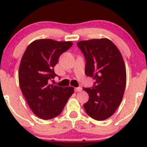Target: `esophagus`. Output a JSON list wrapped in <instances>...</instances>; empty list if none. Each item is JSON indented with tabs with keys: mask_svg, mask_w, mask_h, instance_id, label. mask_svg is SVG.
<instances>
[{
	"mask_svg": "<svg viewBox=\"0 0 147 147\" xmlns=\"http://www.w3.org/2000/svg\"><path fill=\"white\" fill-rule=\"evenodd\" d=\"M82 90V89L81 87H76L75 88V91L76 92H81Z\"/></svg>",
	"mask_w": 147,
	"mask_h": 147,
	"instance_id": "1",
	"label": "esophagus"
}]
</instances>
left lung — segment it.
<instances>
[{"instance_id":"left-lung-1","label":"left lung","mask_w":147,"mask_h":147,"mask_svg":"<svg viewBox=\"0 0 147 147\" xmlns=\"http://www.w3.org/2000/svg\"><path fill=\"white\" fill-rule=\"evenodd\" d=\"M77 45L86 60L85 74L95 80L92 88H83L89 94L84 107L91 118L104 121L113 115L123 97L126 83L123 58L108 39L80 41Z\"/></svg>"}]
</instances>
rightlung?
I'll return each instance as SVG.
<instances>
[{"instance_id": "add662e5", "label": "right lung", "mask_w": 147, "mask_h": 147, "mask_svg": "<svg viewBox=\"0 0 147 147\" xmlns=\"http://www.w3.org/2000/svg\"><path fill=\"white\" fill-rule=\"evenodd\" d=\"M72 45V42L40 39L29 44L22 56L19 69L21 90L31 110L42 119H52L61 114L74 93L71 86L50 84L57 76L54 67L60 55Z\"/></svg>"}]
</instances>
